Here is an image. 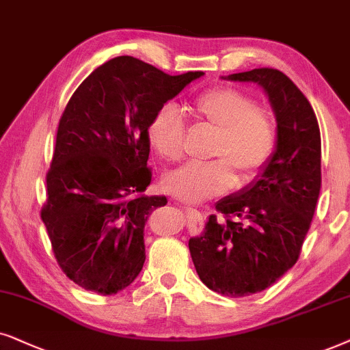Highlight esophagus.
<instances>
[{
	"mask_svg": "<svg viewBox=\"0 0 350 350\" xmlns=\"http://www.w3.org/2000/svg\"><path fill=\"white\" fill-rule=\"evenodd\" d=\"M189 213L190 214H197L198 211H197V209H193V208H189Z\"/></svg>",
	"mask_w": 350,
	"mask_h": 350,
	"instance_id": "esophagus-1",
	"label": "esophagus"
}]
</instances>
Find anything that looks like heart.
Here are the masks:
<instances>
[{
	"mask_svg": "<svg viewBox=\"0 0 350 350\" xmlns=\"http://www.w3.org/2000/svg\"><path fill=\"white\" fill-rule=\"evenodd\" d=\"M198 123L216 131L211 161L185 163L165 178L167 192L187 203H200L229 190L239 180L253 178L277 147V123L267 107L254 104L248 92L234 86H214L189 105ZM148 139L158 155L178 161L184 150L185 126L174 105L157 111L148 126Z\"/></svg>",
	"mask_w": 350,
	"mask_h": 350,
	"instance_id": "1",
	"label": "heart"
}]
</instances>
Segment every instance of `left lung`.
Masks as SVG:
<instances>
[{
	"instance_id": "8db88e82",
	"label": "left lung",
	"mask_w": 350,
	"mask_h": 350,
	"mask_svg": "<svg viewBox=\"0 0 350 350\" xmlns=\"http://www.w3.org/2000/svg\"><path fill=\"white\" fill-rule=\"evenodd\" d=\"M267 92L277 116V148L260 176L219 200L204 232L189 240L197 273L209 290L243 297L272 286L299 259L321 185V142L314 109L275 68L229 75Z\"/></svg>"
}]
</instances>
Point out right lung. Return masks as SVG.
<instances>
[{
	"instance_id": "obj_1",
	"label": "right lung",
	"mask_w": 350,
	"mask_h": 350,
	"mask_svg": "<svg viewBox=\"0 0 350 350\" xmlns=\"http://www.w3.org/2000/svg\"><path fill=\"white\" fill-rule=\"evenodd\" d=\"M204 75H167L131 55L97 67L60 116L48 198L41 208L54 258L97 295L131 285L146 260L144 227L165 197L139 195L152 180L148 126L158 110Z\"/></svg>"
}]
</instances>
